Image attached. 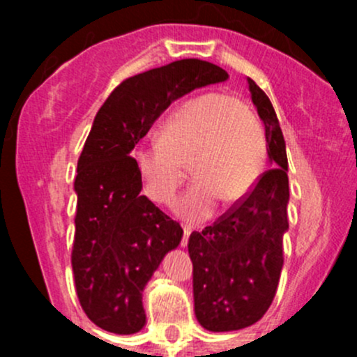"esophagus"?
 <instances>
[{
    "label": "esophagus",
    "mask_w": 357,
    "mask_h": 357,
    "mask_svg": "<svg viewBox=\"0 0 357 357\" xmlns=\"http://www.w3.org/2000/svg\"><path fill=\"white\" fill-rule=\"evenodd\" d=\"M192 233V228L190 226H183V240H181V247L188 245V236Z\"/></svg>",
    "instance_id": "34e87169"
}]
</instances>
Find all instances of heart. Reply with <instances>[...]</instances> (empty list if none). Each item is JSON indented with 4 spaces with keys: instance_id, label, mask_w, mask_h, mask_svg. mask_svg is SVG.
Masks as SVG:
<instances>
[{
    "instance_id": "1",
    "label": "heart",
    "mask_w": 357,
    "mask_h": 357,
    "mask_svg": "<svg viewBox=\"0 0 357 357\" xmlns=\"http://www.w3.org/2000/svg\"><path fill=\"white\" fill-rule=\"evenodd\" d=\"M143 193L160 205L174 200L185 165L197 183L176 205L179 218L204 221L221 192L226 200L245 195L266 162V138L254 115L235 96L208 91L186 100L158 131V142L131 153Z\"/></svg>"
}]
</instances>
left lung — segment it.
<instances>
[{
    "label": "left lung",
    "instance_id": "obj_1",
    "mask_svg": "<svg viewBox=\"0 0 357 357\" xmlns=\"http://www.w3.org/2000/svg\"><path fill=\"white\" fill-rule=\"evenodd\" d=\"M247 81L264 122L273 169L262 172L252 192L214 225L190 235L195 316L208 332L257 323L275 298L283 268L290 197L285 139L268 95L250 77Z\"/></svg>",
    "mask_w": 357,
    "mask_h": 357
}]
</instances>
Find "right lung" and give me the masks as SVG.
I'll return each mask as SVG.
<instances>
[{
  "label": "right lung",
  "instance_id": "add662e5",
  "mask_svg": "<svg viewBox=\"0 0 357 357\" xmlns=\"http://www.w3.org/2000/svg\"><path fill=\"white\" fill-rule=\"evenodd\" d=\"M228 79L186 59L122 81L102 105L77 160L72 271L82 311L107 332L145 326L143 289L183 229L142 192L131 152L174 100Z\"/></svg>",
  "mask_w": 357,
  "mask_h": 357
}]
</instances>
